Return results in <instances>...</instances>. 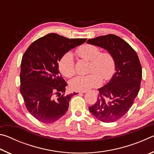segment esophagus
I'll use <instances>...</instances> for the list:
<instances>
[{
  "instance_id": "esophagus-1",
  "label": "esophagus",
  "mask_w": 154,
  "mask_h": 154,
  "mask_svg": "<svg viewBox=\"0 0 154 154\" xmlns=\"http://www.w3.org/2000/svg\"><path fill=\"white\" fill-rule=\"evenodd\" d=\"M87 91H84V92H82V93H87Z\"/></svg>"
}]
</instances>
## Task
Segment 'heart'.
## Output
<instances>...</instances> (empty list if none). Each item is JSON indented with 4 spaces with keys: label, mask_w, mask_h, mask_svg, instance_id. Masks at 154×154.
<instances>
[{
    "label": "heart",
    "mask_w": 154,
    "mask_h": 154,
    "mask_svg": "<svg viewBox=\"0 0 154 154\" xmlns=\"http://www.w3.org/2000/svg\"><path fill=\"white\" fill-rule=\"evenodd\" d=\"M98 47L85 44L77 49V54L81 58L90 62V72L87 75H77L69 82L72 90L84 92L91 88L98 86L103 80L109 79L113 75L116 68L113 56L109 52H100ZM61 73L66 77H71L75 73V60L73 54L66 52L62 56L58 63Z\"/></svg>",
    "instance_id": "1"
}]
</instances>
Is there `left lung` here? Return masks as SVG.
Returning <instances> with one entry per match:
<instances>
[{
    "instance_id": "8db88e82",
    "label": "left lung",
    "mask_w": 154,
    "mask_h": 154,
    "mask_svg": "<svg viewBox=\"0 0 154 154\" xmlns=\"http://www.w3.org/2000/svg\"><path fill=\"white\" fill-rule=\"evenodd\" d=\"M87 43L105 49L116 62V72L105 85L98 89L97 101L89 111L100 121L116 122L128 111L139 92L142 68L139 57L128 43L115 35L91 38Z\"/></svg>"
}]
</instances>
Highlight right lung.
Here are the masks:
<instances>
[{"instance_id":"obj_1","label":"right lung","mask_w":154,"mask_h":154,"mask_svg":"<svg viewBox=\"0 0 154 154\" xmlns=\"http://www.w3.org/2000/svg\"><path fill=\"white\" fill-rule=\"evenodd\" d=\"M87 38H68L50 33L28 47L22 57L20 93L28 111L43 123L51 124L66 113L73 92L64 95L66 82L59 71L58 62L71 49Z\"/></svg>"}]
</instances>
